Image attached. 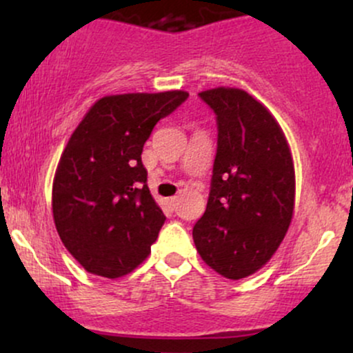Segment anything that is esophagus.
Here are the masks:
<instances>
[{
  "mask_svg": "<svg viewBox=\"0 0 353 353\" xmlns=\"http://www.w3.org/2000/svg\"><path fill=\"white\" fill-rule=\"evenodd\" d=\"M168 202H169V205H171V208H176V204H177V197H176V196H174V197H169Z\"/></svg>",
  "mask_w": 353,
  "mask_h": 353,
  "instance_id": "esophagus-1",
  "label": "esophagus"
}]
</instances>
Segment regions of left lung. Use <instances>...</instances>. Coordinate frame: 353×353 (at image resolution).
I'll list each match as a JSON object with an SVG mask.
<instances>
[{
  "label": "left lung",
  "mask_w": 353,
  "mask_h": 353,
  "mask_svg": "<svg viewBox=\"0 0 353 353\" xmlns=\"http://www.w3.org/2000/svg\"><path fill=\"white\" fill-rule=\"evenodd\" d=\"M217 121L208 208L192 229L202 261L239 281L269 262L294 212L295 172L281 125L245 91L199 92Z\"/></svg>",
  "instance_id": "1"
}]
</instances>
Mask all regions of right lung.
<instances>
[{"instance_id":"add662e5","label":"right lung","mask_w":353,"mask_h":353,"mask_svg":"<svg viewBox=\"0 0 353 353\" xmlns=\"http://www.w3.org/2000/svg\"><path fill=\"white\" fill-rule=\"evenodd\" d=\"M185 91L106 96L68 141L52 182V216L64 247L88 272L117 279L151 252L165 216L148 188L141 154Z\"/></svg>"}]
</instances>
